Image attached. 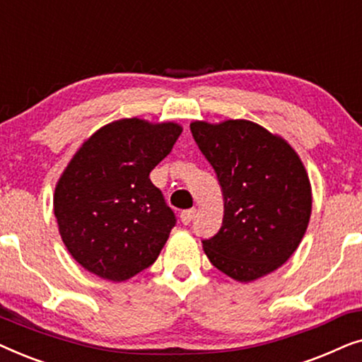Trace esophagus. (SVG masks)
<instances>
[{
    "label": "esophagus",
    "instance_id": "esophagus-1",
    "mask_svg": "<svg viewBox=\"0 0 362 362\" xmlns=\"http://www.w3.org/2000/svg\"><path fill=\"white\" fill-rule=\"evenodd\" d=\"M194 214H196V211H194V209H186V211H181L180 219H181L182 224L187 226V224H191V221H192V217H194Z\"/></svg>",
    "mask_w": 362,
    "mask_h": 362
}]
</instances>
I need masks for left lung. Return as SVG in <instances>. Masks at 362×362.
Segmentation results:
<instances>
[{"instance_id": "1", "label": "left lung", "mask_w": 362, "mask_h": 362, "mask_svg": "<svg viewBox=\"0 0 362 362\" xmlns=\"http://www.w3.org/2000/svg\"><path fill=\"white\" fill-rule=\"evenodd\" d=\"M197 148L224 194L217 234L202 239L211 264L239 281L279 269L303 239L311 187L290 145L249 120L191 123Z\"/></svg>"}]
</instances>
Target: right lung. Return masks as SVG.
<instances>
[{
    "label": "right lung",
    "instance_id": "right-lung-1",
    "mask_svg": "<svg viewBox=\"0 0 362 362\" xmlns=\"http://www.w3.org/2000/svg\"><path fill=\"white\" fill-rule=\"evenodd\" d=\"M176 123L123 118L83 143L57 182L54 214L71 255L123 281L155 264L176 216L150 180L181 135Z\"/></svg>",
    "mask_w": 362,
    "mask_h": 362
}]
</instances>
